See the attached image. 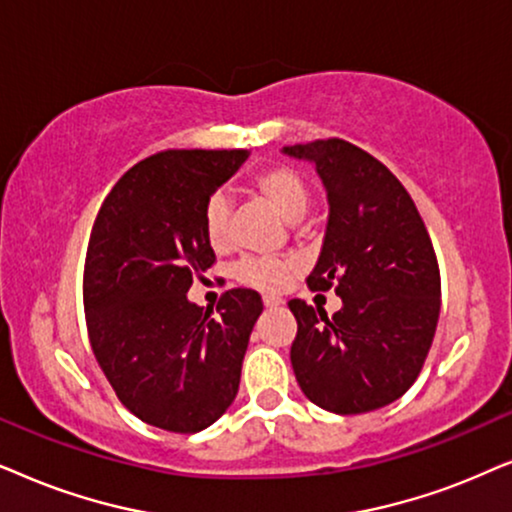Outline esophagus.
<instances>
[{"mask_svg":"<svg viewBox=\"0 0 512 512\" xmlns=\"http://www.w3.org/2000/svg\"><path fill=\"white\" fill-rule=\"evenodd\" d=\"M264 306H267V309H278V306H283V299L274 297V295H267V297H264Z\"/></svg>","mask_w":512,"mask_h":512,"instance_id":"esophagus-1","label":"esophagus"}]
</instances>
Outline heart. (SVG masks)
<instances>
[{
    "mask_svg": "<svg viewBox=\"0 0 512 512\" xmlns=\"http://www.w3.org/2000/svg\"><path fill=\"white\" fill-rule=\"evenodd\" d=\"M252 185L288 222H299L309 210L311 189L295 168L269 166L255 175ZM203 234L215 250H227L231 245V201L224 192H215L206 201ZM292 269L295 264L281 257H243L236 264L234 276L248 288L276 292L288 283Z\"/></svg>",
    "mask_w": 512,
    "mask_h": 512,
    "instance_id": "heart-1",
    "label": "heart"
}]
</instances>
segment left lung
<instances>
[{
	"instance_id": "obj_1",
	"label": "left lung",
	"mask_w": 512,
	"mask_h": 512,
	"mask_svg": "<svg viewBox=\"0 0 512 512\" xmlns=\"http://www.w3.org/2000/svg\"><path fill=\"white\" fill-rule=\"evenodd\" d=\"M309 161L330 203L323 248L306 278L311 290L342 297V309L302 299L290 360L313 405L363 414L398 400L414 384L440 316V269L412 196L384 163L344 140L283 147Z\"/></svg>"
}]
</instances>
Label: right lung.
<instances>
[{
    "mask_svg": "<svg viewBox=\"0 0 512 512\" xmlns=\"http://www.w3.org/2000/svg\"><path fill=\"white\" fill-rule=\"evenodd\" d=\"M248 149H168L135 163L95 217L84 309L95 360L128 412L149 426L199 433L234 403L255 290L224 292L220 316L189 302L194 276L215 262L203 208Z\"/></svg>",
    "mask_w": 512,
    "mask_h": 512,
    "instance_id": "obj_1",
    "label": "right lung"
}]
</instances>
